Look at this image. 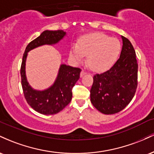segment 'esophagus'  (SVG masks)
Listing matches in <instances>:
<instances>
[{
  "instance_id": "obj_1",
  "label": "esophagus",
  "mask_w": 154,
  "mask_h": 154,
  "mask_svg": "<svg viewBox=\"0 0 154 154\" xmlns=\"http://www.w3.org/2000/svg\"><path fill=\"white\" fill-rule=\"evenodd\" d=\"M86 74H87V72H86L85 71H84V70H82V72H81V73H80V77H83V76H84L85 75H86Z\"/></svg>"
}]
</instances>
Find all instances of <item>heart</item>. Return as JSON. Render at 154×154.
Listing matches in <instances>:
<instances>
[{"mask_svg":"<svg viewBox=\"0 0 154 154\" xmlns=\"http://www.w3.org/2000/svg\"><path fill=\"white\" fill-rule=\"evenodd\" d=\"M122 44L118 39L101 32L85 35L79 39L78 45L74 43L70 57L76 63L82 62L88 55V63L95 71H106L114 65L119 58Z\"/></svg>","mask_w":154,"mask_h":154,"instance_id":"heart-1","label":"heart"}]
</instances>
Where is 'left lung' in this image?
<instances>
[{"instance_id": "1", "label": "left lung", "mask_w": 154, "mask_h": 154, "mask_svg": "<svg viewBox=\"0 0 154 154\" xmlns=\"http://www.w3.org/2000/svg\"><path fill=\"white\" fill-rule=\"evenodd\" d=\"M122 48L119 59L110 69L93 77L91 101L104 114H114L130 103L137 86L135 51L128 38L122 36Z\"/></svg>"}]
</instances>
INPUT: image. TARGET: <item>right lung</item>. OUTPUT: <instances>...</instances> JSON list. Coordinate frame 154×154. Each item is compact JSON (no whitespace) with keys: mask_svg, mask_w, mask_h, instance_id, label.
I'll use <instances>...</instances> for the list:
<instances>
[{"mask_svg":"<svg viewBox=\"0 0 154 154\" xmlns=\"http://www.w3.org/2000/svg\"><path fill=\"white\" fill-rule=\"evenodd\" d=\"M63 30H45L26 46L21 66L22 86L25 99L35 111L45 115H51L63 110L71 101L72 90L79 78L81 69L66 64H61L54 84L43 91L33 89L26 76V60L29 51L44 45H55L66 36Z\"/></svg>","mask_w":154,"mask_h":154,"instance_id":"add662e5","label":"right lung"}]
</instances>
